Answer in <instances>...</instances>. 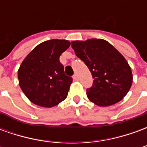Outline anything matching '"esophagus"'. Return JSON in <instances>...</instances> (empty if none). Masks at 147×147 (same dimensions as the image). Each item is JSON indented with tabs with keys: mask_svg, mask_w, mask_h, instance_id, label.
I'll return each instance as SVG.
<instances>
[{
	"mask_svg": "<svg viewBox=\"0 0 147 147\" xmlns=\"http://www.w3.org/2000/svg\"><path fill=\"white\" fill-rule=\"evenodd\" d=\"M73 79H74V80H79V77H78V75H77L76 73L74 74Z\"/></svg>",
	"mask_w": 147,
	"mask_h": 147,
	"instance_id": "obj_1",
	"label": "esophagus"
}]
</instances>
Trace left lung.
<instances>
[{
    "label": "left lung",
    "instance_id": "1",
    "mask_svg": "<svg viewBox=\"0 0 147 147\" xmlns=\"http://www.w3.org/2000/svg\"><path fill=\"white\" fill-rule=\"evenodd\" d=\"M71 47L92 75V86L86 89L90 101L109 106L122 100L132 84L131 70L125 58L103 39L74 41Z\"/></svg>",
    "mask_w": 147,
    "mask_h": 147
}]
</instances>
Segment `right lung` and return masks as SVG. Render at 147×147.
Here are the masks:
<instances>
[{"label": "right lung", "mask_w": 147, "mask_h": 147, "mask_svg": "<svg viewBox=\"0 0 147 147\" xmlns=\"http://www.w3.org/2000/svg\"><path fill=\"white\" fill-rule=\"evenodd\" d=\"M67 40L52 39L37 45L18 71L23 92L34 104L50 108L67 98L72 77L64 73L60 56L69 48Z\"/></svg>", "instance_id": "1"}]
</instances>
